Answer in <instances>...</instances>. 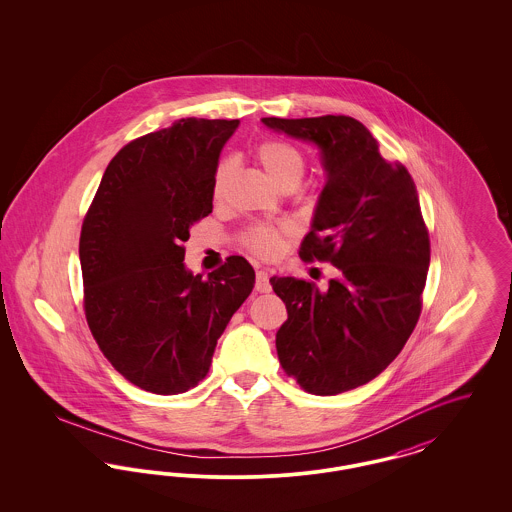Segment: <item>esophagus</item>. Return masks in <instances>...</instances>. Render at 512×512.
Wrapping results in <instances>:
<instances>
[{"label":"esophagus","instance_id":"obj_1","mask_svg":"<svg viewBox=\"0 0 512 512\" xmlns=\"http://www.w3.org/2000/svg\"><path fill=\"white\" fill-rule=\"evenodd\" d=\"M268 278H270V276H268L267 270H257V280H255V290H257V292L268 293L272 290Z\"/></svg>","mask_w":512,"mask_h":512}]
</instances>
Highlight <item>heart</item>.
I'll return each mask as SVG.
<instances>
[{
    "label": "heart",
    "mask_w": 512,
    "mask_h": 512,
    "mask_svg": "<svg viewBox=\"0 0 512 512\" xmlns=\"http://www.w3.org/2000/svg\"><path fill=\"white\" fill-rule=\"evenodd\" d=\"M253 157L257 163L267 172L268 178L282 190H293L299 186L303 174H305V159L297 147L290 142L278 140V138H265L257 146L253 147ZM236 172V163L230 157H222L215 172H213V199L220 201L232 182V176ZM284 228H274L268 224L251 226L244 236L242 244L247 251H251L257 257L272 259L280 253Z\"/></svg>",
    "instance_id": "heart-1"
}]
</instances>
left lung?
Masks as SVG:
<instances>
[{"instance_id":"1","label":"left lung","mask_w":512,"mask_h":512,"mask_svg":"<svg viewBox=\"0 0 512 512\" xmlns=\"http://www.w3.org/2000/svg\"><path fill=\"white\" fill-rule=\"evenodd\" d=\"M263 122L320 149L328 180L299 257L338 268L322 290L292 276L270 278L288 309L276 332L280 365L315 395L359 388L401 353L422 311L430 236L414 180L351 117Z\"/></svg>"}]
</instances>
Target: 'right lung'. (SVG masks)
Listing matches in <instances>:
<instances>
[{
    "label": "right lung",
    "mask_w": 512,
    "mask_h": 512,
    "mask_svg": "<svg viewBox=\"0 0 512 512\" xmlns=\"http://www.w3.org/2000/svg\"><path fill=\"white\" fill-rule=\"evenodd\" d=\"M240 121L180 119L111 159L82 222L84 313L101 353L142 390L176 395L209 372L217 340L253 290L232 255L207 278L184 242L213 211V172Z\"/></svg>",
    "instance_id": "1"
}]
</instances>
